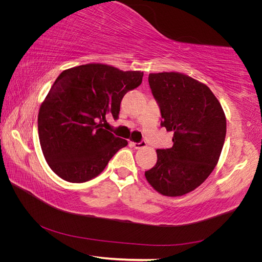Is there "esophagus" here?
I'll return each mask as SVG.
<instances>
[{
    "instance_id": "34e87169",
    "label": "esophagus",
    "mask_w": 262,
    "mask_h": 262,
    "mask_svg": "<svg viewBox=\"0 0 262 262\" xmlns=\"http://www.w3.org/2000/svg\"><path fill=\"white\" fill-rule=\"evenodd\" d=\"M131 145H132L134 148L140 149V148H142V147H145V146H146V142L141 141V142H139V143H137V142H131Z\"/></svg>"
}]
</instances>
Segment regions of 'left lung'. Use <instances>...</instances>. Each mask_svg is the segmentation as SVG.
<instances>
[{"label":"left lung","instance_id":"left-lung-1","mask_svg":"<svg viewBox=\"0 0 262 262\" xmlns=\"http://www.w3.org/2000/svg\"><path fill=\"white\" fill-rule=\"evenodd\" d=\"M148 84L161 109V125L173 132V144L156 150L157 162L145 178L163 195H184L219 162L226 136L223 108L207 85L182 73H150Z\"/></svg>","mask_w":262,"mask_h":262}]
</instances>
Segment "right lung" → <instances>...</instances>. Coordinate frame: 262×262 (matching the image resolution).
Instances as JSON below:
<instances>
[{
  "label": "right lung",
  "instance_id": "obj_1",
  "mask_svg": "<svg viewBox=\"0 0 262 262\" xmlns=\"http://www.w3.org/2000/svg\"><path fill=\"white\" fill-rule=\"evenodd\" d=\"M143 72L100 63L68 69L53 83L38 114V133L49 167L69 182L89 181L105 169L128 141L102 129L118 119L124 95L142 83Z\"/></svg>",
  "mask_w": 262,
  "mask_h": 262
}]
</instances>
